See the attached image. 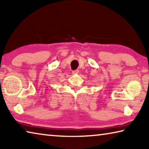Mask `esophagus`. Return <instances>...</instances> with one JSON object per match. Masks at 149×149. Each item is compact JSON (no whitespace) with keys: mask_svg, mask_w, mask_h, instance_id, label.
Here are the masks:
<instances>
[{"mask_svg":"<svg viewBox=\"0 0 149 149\" xmlns=\"http://www.w3.org/2000/svg\"><path fill=\"white\" fill-rule=\"evenodd\" d=\"M78 73H79V71H78V70H75V71H73V72H72V74H74V75L77 74Z\"/></svg>","mask_w":149,"mask_h":149,"instance_id":"obj_1","label":"esophagus"}]
</instances>
